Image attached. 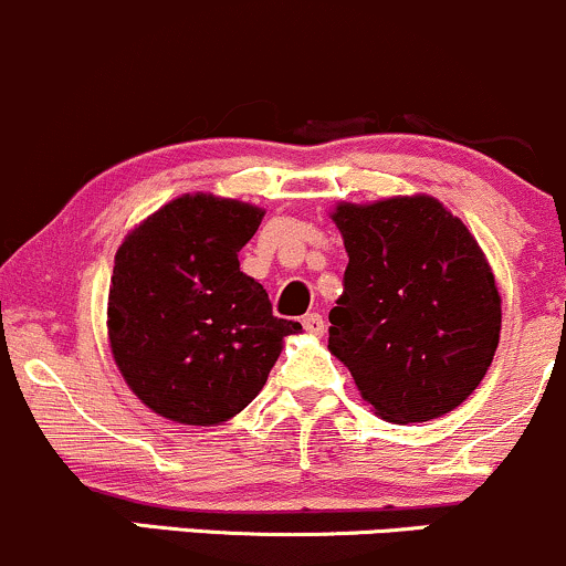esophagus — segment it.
<instances>
[{"mask_svg":"<svg viewBox=\"0 0 566 566\" xmlns=\"http://www.w3.org/2000/svg\"><path fill=\"white\" fill-rule=\"evenodd\" d=\"M303 327H306V333L322 335L325 333V319H322L319 314H306L303 316Z\"/></svg>","mask_w":566,"mask_h":566,"instance_id":"esophagus-1","label":"esophagus"}]
</instances>
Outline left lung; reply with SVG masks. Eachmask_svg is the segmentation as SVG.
I'll return each instance as SVG.
<instances>
[{
	"label": "left lung",
	"instance_id": "left-lung-1",
	"mask_svg": "<svg viewBox=\"0 0 566 566\" xmlns=\"http://www.w3.org/2000/svg\"><path fill=\"white\" fill-rule=\"evenodd\" d=\"M331 220L349 265L327 349L381 419L413 424L454 411L486 376L502 327L475 235L427 192L340 201Z\"/></svg>",
	"mask_w": 566,
	"mask_h": 566
}]
</instances>
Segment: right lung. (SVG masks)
Here are the masks:
<instances>
[{"label":"right lung","instance_id":"1","mask_svg":"<svg viewBox=\"0 0 566 566\" xmlns=\"http://www.w3.org/2000/svg\"><path fill=\"white\" fill-rule=\"evenodd\" d=\"M265 209L185 192L142 220L115 252L107 338L128 389L177 424L214 427L260 395L284 338L269 293L239 269Z\"/></svg>","mask_w":566,"mask_h":566}]
</instances>
